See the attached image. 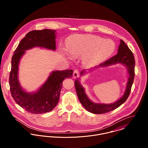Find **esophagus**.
Listing matches in <instances>:
<instances>
[{
    "label": "esophagus",
    "instance_id": "obj_1",
    "mask_svg": "<svg viewBox=\"0 0 148 148\" xmlns=\"http://www.w3.org/2000/svg\"><path fill=\"white\" fill-rule=\"evenodd\" d=\"M79 71H78V69H75L73 71V77L76 78L79 76Z\"/></svg>",
    "mask_w": 148,
    "mask_h": 148
}]
</instances>
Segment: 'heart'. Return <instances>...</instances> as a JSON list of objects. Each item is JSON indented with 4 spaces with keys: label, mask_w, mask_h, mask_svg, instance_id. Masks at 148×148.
<instances>
[{
    "label": "heart",
    "mask_w": 148,
    "mask_h": 148,
    "mask_svg": "<svg viewBox=\"0 0 148 148\" xmlns=\"http://www.w3.org/2000/svg\"><path fill=\"white\" fill-rule=\"evenodd\" d=\"M66 45L73 57L84 56V63L87 66L104 62L112 55L115 49L112 41L92 35H72L67 39Z\"/></svg>",
    "instance_id": "obj_1"
}]
</instances>
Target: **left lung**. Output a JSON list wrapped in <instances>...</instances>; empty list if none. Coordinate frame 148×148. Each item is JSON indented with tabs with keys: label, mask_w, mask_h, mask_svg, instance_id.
Segmentation results:
<instances>
[{
	"label": "left lung",
	"mask_w": 148,
	"mask_h": 148,
	"mask_svg": "<svg viewBox=\"0 0 148 148\" xmlns=\"http://www.w3.org/2000/svg\"><path fill=\"white\" fill-rule=\"evenodd\" d=\"M117 63L123 64L127 66L129 76L126 90L124 96L118 101L113 104H96L92 102L85 93L84 89L80 84L79 80L76 79L75 81V89L79 100L84 107L85 109L88 112L95 114L106 113L114 110L126 101L130 95L131 88L134 81L135 75V61L132 52L125 42L121 39L120 40V44L119 47L117 54L106 60V62L100 64L98 66H106L110 64ZM97 67V66H96V68ZM84 72V70L82 71L81 72V75H83Z\"/></svg>",
	"instance_id": "left-lung-1"
}]
</instances>
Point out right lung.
<instances>
[{"mask_svg": "<svg viewBox=\"0 0 148 148\" xmlns=\"http://www.w3.org/2000/svg\"><path fill=\"white\" fill-rule=\"evenodd\" d=\"M55 32L49 29L29 32L19 44L12 57L9 76L11 94L19 106L33 114H42L53 110L59 101L62 82L66 78L72 77V69L53 71L44 84L34 93L24 91L18 82V65L25 50L35 47L55 50Z\"/></svg>", "mask_w": 148, "mask_h": 148, "instance_id": "1", "label": "right lung"}]
</instances>
